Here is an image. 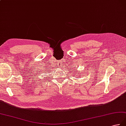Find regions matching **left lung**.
<instances>
[{"label": "left lung", "instance_id": "1", "mask_svg": "<svg viewBox=\"0 0 126 126\" xmlns=\"http://www.w3.org/2000/svg\"><path fill=\"white\" fill-rule=\"evenodd\" d=\"M75 72H76V69H75Z\"/></svg>", "mask_w": 126, "mask_h": 126}]
</instances>
